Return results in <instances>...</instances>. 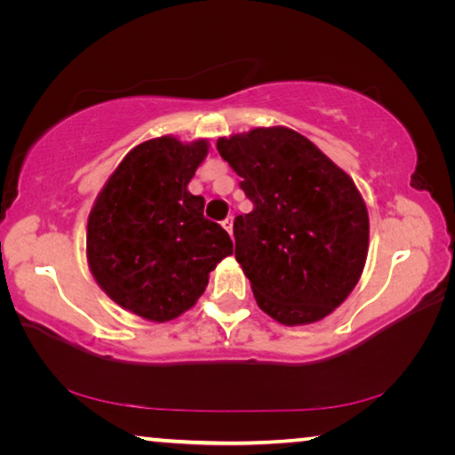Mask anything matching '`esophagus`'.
Masks as SVG:
<instances>
[{"instance_id": "34e87169", "label": "esophagus", "mask_w": 455, "mask_h": 455, "mask_svg": "<svg viewBox=\"0 0 455 455\" xmlns=\"http://www.w3.org/2000/svg\"><path fill=\"white\" fill-rule=\"evenodd\" d=\"M222 227L227 228V233L233 236V219H227V220H222Z\"/></svg>"}]
</instances>
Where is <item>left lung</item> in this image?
Segmentation results:
<instances>
[{"mask_svg":"<svg viewBox=\"0 0 455 455\" xmlns=\"http://www.w3.org/2000/svg\"><path fill=\"white\" fill-rule=\"evenodd\" d=\"M217 150L252 203L235 219V257L260 309L283 325L337 309L365 267L369 217L355 184L295 130L255 128Z\"/></svg>","mask_w":455,"mask_h":455,"instance_id":"1","label":"left lung"}]
</instances>
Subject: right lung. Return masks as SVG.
I'll use <instances>...</instances> for the list:
<instances>
[{
	"mask_svg": "<svg viewBox=\"0 0 455 455\" xmlns=\"http://www.w3.org/2000/svg\"><path fill=\"white\" fill-rule=\"evenodd\" d=\"M209 144L172 136L138 144L96 198L88 219L90 271L106 295L150 321L190 309L209 273L233 252L225 228L188 192Z\"/></svg>",
	"mask_w": 455,
	"mask_h": 455,
	"instance_id": "right-lung-1",
	"label": "right lung"
}]
</instances>
